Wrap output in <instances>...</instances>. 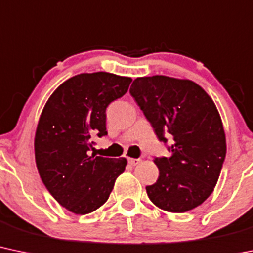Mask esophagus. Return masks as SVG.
Wrapping results in <instances>:
<instances>
[{
  "instance_id": "obj_1",
  "label": "esophagus",
  "mask_w": 253,
  "mask_h": 253,
  "mask_svg": "<svg viewBox=\"0 0 253 253\" xmlns=\"http://www.w3.org/2000/svg\"><path fill=\"white\" fill-rule=\"evenodd\" d=\"M128 163L131 166H137L140 163V160L139 158H128Z\"/></svg>"
}]
</instances>
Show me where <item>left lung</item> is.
I'll use <instances>...</instances> for the list:
<instances>
[{
    "label": "left lung",
    "instance_id": "obj_1",
    "mask_svg": "<svg viewBox=\"0 0 253 253\" xmlns=\"http://www.w3.org/2000/svg\"><path fill=\"white\" fill-rule=\"evenodd\" d=\"M129 93L170 157H156L157 181L146 186L150 201L169 212H186L212 193L226 157L221 116L196 83L166 76L137 78Z\"/></svg>",
    "mask_w": 253,
    "mask_h": 253
}]
</instances>
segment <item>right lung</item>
<instances>
[{"mask_svg":"<svg viewBox=\"0 0 253 253\" xmlns=\"http://www.w3.org/2000/svg\"><path fill=\"white\" fill-rule=\"evenodd\" d=\"M132 79L107 72L69 78L41 114L35 137L38 173L50 194L77 215L90 213L109 198L126 158L91 154L93 138L108 134L105 109L127 92Z\"/></svg>","mask_w":253,"mask_h":253,"instance_id":"1","label":"right lung"}]
</instances>
